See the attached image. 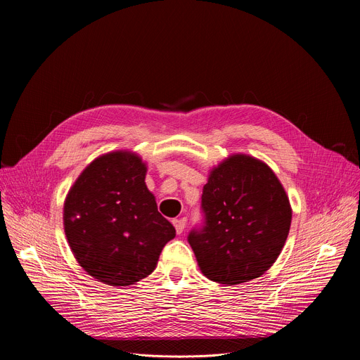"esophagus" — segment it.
<instances>
[{
    "label": "esophagus",
    "instance_id": "esophagus-1",
    "mask_svg": "<svg viewBox=\"0 0 360 360\" xmlns=\"http://www.w3.org/2000/svg\"><path fill=\"white\" fill-rule=\"evenodd\" d=\"M172 223H174V226H175V229H176V233L178 235H181L182 232H184V229H185V219H174L172 220Z\"/></svg>",
    "mask_w": 360,
    "mask_h": 360
}]
</instances>
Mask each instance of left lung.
Here are the masks:
<instances>
[{
	"instance_id": "8db88e82",
	"label": "left lung",
	"mask_w": 360,
	"mask_h": 360,
	"mask_svg": "<svg viewBox=\"0 0 360 360\" xmlns=\"http://www.w3.org/2000/svg\"><path fill=\"white\" fill-rule=\"evenodd\" d=\"M204 226L188 235L201 273L239 285L266 273L289 235L292 207L273 170L248 155L212 169L202 188Z\"/></svg>"
}]
</instances>
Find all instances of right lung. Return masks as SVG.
<instances>
[{
	"label": "right lung",
	"mask_w": 360,
	"mask_h": 360,
	"mask_svg": "<svg viewBox=\"0 0 360 360\" xmlns=\"http://www.w3.org/2000/svg\"><path fill=\"white\" fill-rule=\"evenodd\" d=\"M147 166L127 150L94 159L64 202L70 248L87 274L109 286H131L153 273L176 232L144 182Z\"/></svg>",
	"instance_id": "obj_1"
}]
</instances>
